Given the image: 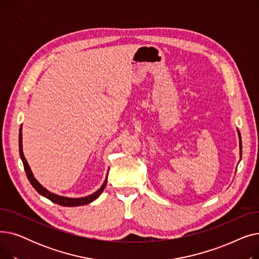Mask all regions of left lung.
Wrapping results in <instances>:
<instances>
[{
  "label": "left lung",
  "mask_w": 259,
  "mask_h": 259,
  "mask_svg": "<svg viewBox=\"0 0 259 259\" xmlns=\"http://www.w3.org/2000/svg\"><path fill=\"white\" fill-rule=\"evenodd\" d=\"M238 138H239V153H240V158H241V138H240V133L238 131Z\"/></svg>",
  "instance_id": "obj_1"
}]
</instances>
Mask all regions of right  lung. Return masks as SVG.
<instances>
[{
	"instance_id": "obj_1",
	"label": "right lung",
	"mask_w": 259,
	"mask_h": 259,
	"mask_svg": "<svg viewBox=\"0 0 259 259\" xmlns=\"http://www.w3.org/2000/svg\"><path fill=\"white\" fill-rule=\"evenodd\" d=\"M19 151H20V156L21 159L23 161V165H24V169L27 175V179L30 182V184L32 185V187L36 190V191L40 194L45 196L46 198H48L49 200H51L54 203H58V205L64 206V207H77V206H83V205H87V203L92 202L93 200L97 199L102 192L104 191V189L107 185V176H106V180L104 182V184L102 185V187L98 190L97 192H94L93 194H90L88 196L85 197H79V198H71V197H65V196H61L58 194H54L51 193L50 191H48L47 189H45L42 185H40L35 179L34 176L30 170V167L28 165V162H27L24 153H23V145H22V126L20 128V133H19Z\"/></svg>"
}]
</instances>
